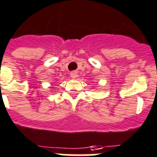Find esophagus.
<instances>
[{
    "label": "esophagus",
    "instance_id": "esophagus-1",
    "mask_svg": "<svg viewBox=\"0 0 157 157\" xmlns=\"http://www.w3.org/2000/svg\"><path fill=\"white\" fill-rule=\"evenodd\" d=\"M78 76V73L76 71H73V72L71 73V77L73 78H75Z\"/></svg>",
    "mask_w": 157,
    "mask_h": 157
}]
</instances>
